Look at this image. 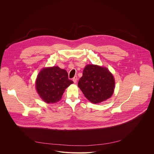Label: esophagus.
<instances>
[{
    "mask_svg": "<svg viewBox=\"0 0 154 154\" xmlns=\"http://www.w3.org/2000/svg\"><path fill=\"white\" fill-rule=\"evenodd\" d=\"M77 80H78V77H77L76 76H74V78H73V82H74L75 84H76V83Z\"/></svg>",
    "mask_w": 154,
    "mask_h": 154,
    "instance_id": "34e87169",
    "label": "esophagus"
}]
</instances>
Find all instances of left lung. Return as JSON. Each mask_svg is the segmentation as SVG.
<instances>
[{
	"label": "left lung",
	"mask_w": 154,
	"mask_h": 154,
	"mask_svg": "<svg viewBox=\"0 0 154 154\" xmlns=\"http://www.w3.org/2000/svg\"><path fill=\"white\" fill-rule=\"evenodd\" d=\"M78 85L89 101L98 104L111 97L115 81L107 68L88 65L84 69Z\"/></svg>",
	"instance_id": "1"
}]
</instances>
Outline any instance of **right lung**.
I'll return each instance as SVG.
<instances>
[{
    "instance_id": "obj_1",
    "label": "right lung",
    "mask_w": 154,
    "mask_h": 154,
    "mask_svg": "<svg viewBox=\"0 0 154 154\" xmlns=\"http://www.w3.org/2000/svg\"><path fill=\"white\" fill-rule=\"evenodd\" d=\"M73 82L69 79L66 70L58 66L45 67L38 73L36 89L42 100L47 103L59 101L65 89Z\"/></svg>"
}]
</instances>
